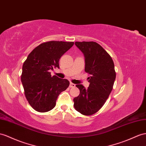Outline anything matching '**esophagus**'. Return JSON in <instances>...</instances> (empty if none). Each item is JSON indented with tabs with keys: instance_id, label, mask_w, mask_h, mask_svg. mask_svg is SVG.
<instances>
[{
	"instance_id": "34e87169",
	"label": "esophagus",
	"mask_w": 146,
	"mask_h": 146,
	"mask_svg": "<svg viewBox=\"0 0 146 146\" xmlns=\"http://www.w3.org/2000/svg\"><path fill=\"white\" fill-rule=\"evenodd\" d=\"M75 84H73V83H70V88H74L75 87Z\"/></svg>"
}]
</instances>
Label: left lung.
Instances as JSON below:
<instances>
[{
	"label": "left lung",
	"instance_id": "1",
	"mask_svg": "<svg viewBox=\"0 0 146 146\" xmlns=\"http://www.w3.org/2000/svg\"><path fill=\"white\" fill-rule=\"evenodd\" d=\"M76 46L85 58V72L90 74L89 86L86 89L76 84L80 95L74 98V107L84 115H91L105 104L113 89L116 78L115 66L110 55L96 42H76Z\"/></svg>",
	"mask_w": 146,
	"mask_h": 146
}]
</instances>
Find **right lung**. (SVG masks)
Masks as SVG:
<instances>
[{
    "instance_id": "obj_1",
    "label": "right lung",
    "mask_w": 146,
    "mask_h": 146,
    "mask_svg": "<svg viewBox=\"0 0 146 146\" xmlns=\"http://www.w3.org/2000/svg\"><path fill=\"white\" fill-rule=\"evenodd\" d=\"M74 44L73 42L48 41L39 45L23 63L21 76L25 94L30 106L39 112L54 109L58 96L69 86L70 82L50 70L59 68V59Z\"/></svg>"
}]
</instances>
